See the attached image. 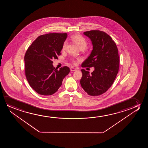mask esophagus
<instances>
[{"mask_svg": "<svg viewBox=\"0 0 148 148\" xmlns=\"http://www.w3.org/2000/svg\"><path fill=\"white\" fill-rule=\"evenodd\" d=\"M76 69H75V68H74V67H71L70 68V70H71V71H74L76 70Z\"/></svg>", "mask_w": 148, "mask_h": 148, "instance_id": "esophagus-1", "label": "esophagus"}]
</instances>
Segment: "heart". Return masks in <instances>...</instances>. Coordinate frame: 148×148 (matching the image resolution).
<instances>
[{
    "instance_id": "obj_1",
    "label": "heart",
    "mask_w": 148,
    "mask_h": 148,
    "mask_svg": "<svg viewBox=\"0 0 148 148\" xmlns=\"http://www.w3.org/2000/svg\"><path fill=\"white\" fill-rule=\"evenodd\" d=\"M72 40L77 45L79 49L82 50L85 49L87 46V41L85 39L84 37H83L82 35L80 34H75L71 37ZM67 45V42L65 41L63 43L62 46V50H65ZM72 62L73 64H76V61L74 59H72Z\"/></svg>"
}]
</instances>
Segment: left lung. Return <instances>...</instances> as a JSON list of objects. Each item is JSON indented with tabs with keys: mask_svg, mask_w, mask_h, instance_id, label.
Listing matches in <instances>:
<instances>
[{
	"mask_svg": "<svg viewBox=\"0 0 148 148\" xmlns=\"http://www.w3.org/2000/svg\"><path fill=\"white\" fill-rule=\"evenodd\" d=\"M90 39L93 49L83 62V68L94 67V71L82 69L81 86L89 95H101L111 86L119 68V56L114 41L102 31L91 30L83 33Z\"/></svg>",
	"mask_w": 148,
	"mask_h": 148,
	"instance_id": "left-lung-1",
	"label": "left lung"
}]
</instances>
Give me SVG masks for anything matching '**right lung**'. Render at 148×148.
Listing matches in <instances>:
<instances>
[{
	"mask_svg": "<svg viewBox=\"0 0 148 148\" xmlns=\"http://www.w3.org/2000/svg\"><path fill=\"white\" fill-rule=\"evenodd\" d=\"M67 37L66 33L42 35L27 50L24 57L25 75L31 87L39 95H52L57 92L70 72L67 66L55 69L51 61L61 55Z\"/></svg>",
	"mask_w": 148,
	"mask_h": 148,
	"instance_id": "obj_1",
	"label": "right lung"
}]
</instances>
